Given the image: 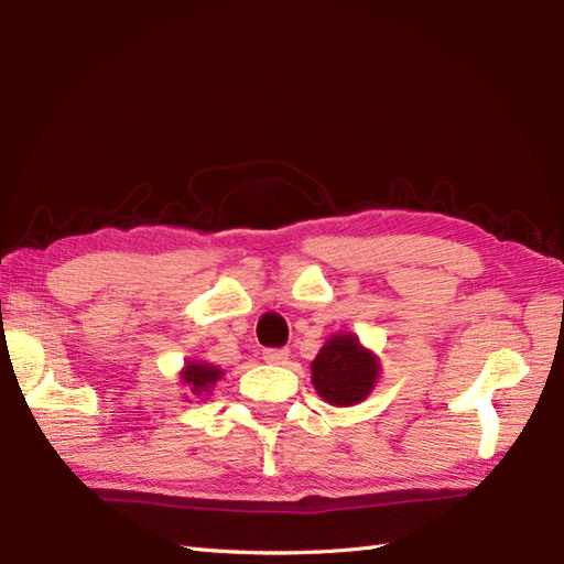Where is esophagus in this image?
Returning <instances> with one entry per match:
<instances>
[{
    "label": "esophagus",
    "instance_id": "obj_1",
    "mask_svg": "<svg viewBox=\"0 0 564 564\" xmlns=\"http://www.w3.org/2000/svg\"><path fill=\"white\" fill-rule=\"evenodd\" d=\"M289 349H267L263 351V361L271 366H285L289 364Z\"/></svg>",
    "mask_w": 564,
    "mask_h": 564
}]
</instances>
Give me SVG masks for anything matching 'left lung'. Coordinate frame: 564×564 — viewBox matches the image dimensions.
Here are the masks:
<instances>
[{"mask_svg": "<svg viewBox=\"0 0 564 564\" xmlns=\"http://www.w3.org/2000/svg\"><path fill=\"white\" fill-rule=\"evenodd\" d=\"M310 368L317 394L334 406H351L366 400L380 376L378 356L361 346L351 332L329 337Z\"/></svg>", "mask_w": 564, "mask_h": 564, "instance_id": "left-lung-1", "label": "left lung"}]
</instances>
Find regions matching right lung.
Masks as SVG:
<instances>
[{"label":"right lung","instance_id":"right-lung-1","mask_svg":"<svg viewBox=\"0 0 564 564\" xmlns=\"http://www.w3.org/2000/svg\"><path fill=\"white\" fill-rule=\"evenodd\" d=\"M223 378V370L203 361H186L182 370V386L191 390V394L203 398V394H210V388Z\"/></svg>","mask_w":564,"mask_h":564}]
</instances>
